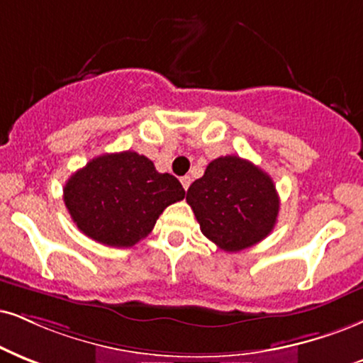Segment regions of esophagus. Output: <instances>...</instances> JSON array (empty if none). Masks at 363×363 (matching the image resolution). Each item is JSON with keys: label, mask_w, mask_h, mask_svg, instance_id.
Masks as SVG:
<instances>
[{"label": "esophagus", "mask_w": 363, "mask_h": 363, "mask_svg": "<svg viewBox=\"0 0 363 363\" xmlns=\"http://www.w3.org/2000/svg\"><path fill=\"white\" fill-rule=\"evenodd\" d=\"M180 182H182L183 189H185V190H189V189H190V183H191V178H190V177H183Z\"/></svg>", "instance_id": "34e87169"}]
</instances>
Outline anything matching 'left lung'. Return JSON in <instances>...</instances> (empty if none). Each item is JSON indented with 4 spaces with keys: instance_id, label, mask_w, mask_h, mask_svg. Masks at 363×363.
<instances>
[{
    "instance_id": "1",
    "label": "left lung",
    "mask_w": 363,
    "mask_h": 363,
    "mask_svg": "<svg viewBox=\"0 0 363 363\" xmlns=\"http://www.w3.org/2000/svg\"><path fill=\"white\" fill-rule=\"evenodd\" d=\"M200 230L227 252L252 247L274 229L279 196L274 182L247 160L229 155L210 161L186 191Z\"/></svg>"
}]
</instances>
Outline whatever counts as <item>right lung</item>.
I'll return each instance as SVG.
<instances>
[{
	"instance_id": "1",
	"label": "right lung",
	"mask_w": 363,
	"mask_h": 363,
	"mask_svg": "<svg viewBox=\"0 0 363 363\" xmlns=\"http://www.w3.org/2000/svg\"><path fill=\"white\" fill-rule=\"evenodd\" d=\"M183 199L173 174L158 173L153 161L134 151L97 156L64 186L65 207L79 230L111 247L140 242L163 210Z\"/></svg>"
}]
</instances>
